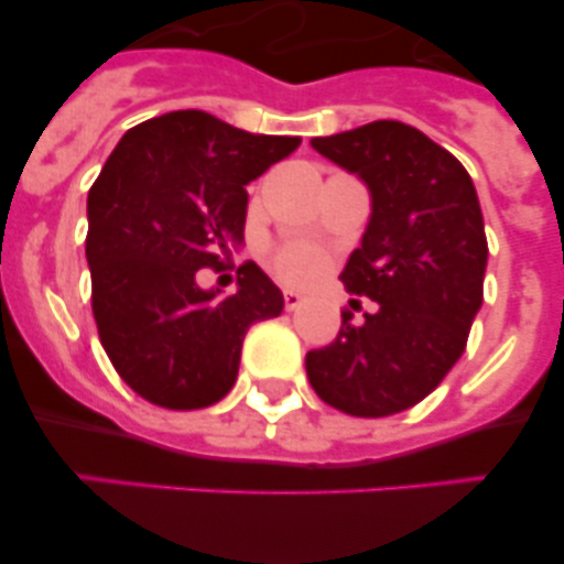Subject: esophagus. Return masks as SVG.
Returning a JSON list of instances; mask_svg holds the SVG:
<instances>
[{"label":"esophagus","mask_w":564,"mask_h":564,"mask_svg":"<svg viewBox=\"0 0 564 564\" xmlns=\"http://www.w3.org/2000/svg\"><path fill=\"white\" fill-rule=\"evenodd\" d=\"M282 296H285V310H288V313H293V310H299L304 304V296H302V293H296V291H285V293H282Z\"/></svg>","instance_id":"esophagus-1"}]
</instances>
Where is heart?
<instances>
[{"label":"heart","mask_w":564,"mask_h":564,"mask_svg":"<svg viewBox=\"0 0 564 564\" xmlns=\"http://www.w3.org/2000/svg\"><path fill=\"white\" fill-rule=\"evenodd\" d=\"M268 262H271L273 273L293 285L310 282L324 268V257L315 246L310 243H279L268 249Z\"/></svg>","instance_id":"1"}]
</instances>
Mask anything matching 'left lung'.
Returning <instances> with one entry per match:
<instances>
[{"label":"left lung","instance_id":"8db88e82","mask_svg":"<svg viewBox=\"0 0 564 564\" xmlns=\"http://www.w3.org/2000/svg\"><path fill=\"white\" fill-rule=\"evenodd\" d=\"M313 149L371 187V224L340 279L377 304L357 318L362 302L351 299L335 340L307 351V379L346 415L404 412L463 357L485 299L479 196L448 149L401 121L313 138Z\"/></svg>","mask_w":564,"mask_h":564}]
</instances>
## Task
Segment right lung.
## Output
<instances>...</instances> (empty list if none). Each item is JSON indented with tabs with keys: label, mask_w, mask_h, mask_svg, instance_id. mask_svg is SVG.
<instances>
[{
	"label": "right lung",
	"mask_w": 564,
	"mask_h": 564,
	"mask_svg": "<svg viewBox=\"0 0 564 564\" xmlns=\"http://www.w3.org/2000/svg\"><path fill=\"white\" fill-rule=\"evenodd\" d=\"M302 138L257 135L205 110L132 127L88 191L90 307L118 377L165 410H202L232 390L254 321L276 318L282 291L254 265L216 299L198 268H224L243 240L246 185Z\"/></svg>",
	"instance_id": "right-lung-1"
}]
</instances>
